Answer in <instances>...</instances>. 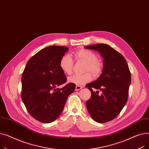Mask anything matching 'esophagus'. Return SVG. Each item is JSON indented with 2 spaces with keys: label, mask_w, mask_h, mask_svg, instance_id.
<instances>
[{
  "label": "esophagus",
  "mask_w": 149,
  "mask_h": 149,
  "mask_svg": "<svg viewBox=\"0 0 149 149\" xmlns=\"http://www.w3.org/2000/svg\"><path fill=\"white\" fill-rule=\"evenodd\" d=\"M81 88H83L82 86H79V85H77L76 87H75V90L76 91H79L80 89H81Z\"/></svg>",
  "instance_id": "obj_1"
}]
</instances>
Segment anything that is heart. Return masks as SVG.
<instances>
[{"instance_id": "heart-1", "label": "heart", "mask_w": 149, "mask_h": 149, "mask_svg": "<svg viewBox=\"0 0 149 149\" xmlns=\"http://www.w3.org/2000/svg\"><path fill=\"white\" fill-rule=\"evenodd\" d=\"M75 56L77 60L86 63L84 72H90L95 77H98L102 72L103 65L98 60L97 55L94 52L87 49H80L75 53ZM73 65L72 58L69 54L64 55L61 58L59 63V66L62 71L68 75L72 74ZM91 80L92 75L89 72L83 75H74L68 79L69 83L77 85H83Z\"/></svg>"}]
</instances>
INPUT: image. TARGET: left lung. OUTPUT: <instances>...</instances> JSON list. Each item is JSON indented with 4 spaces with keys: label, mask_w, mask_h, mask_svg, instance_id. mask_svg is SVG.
<instances>
[{
    "label": "left lung",
    "mask_w": 149,
    "mask_h": 149,
    "mask_svg": "<svg viewBox=\"0 0 149 149\" xmlns=\"http://www.w3.org/2000/svg\"><path fill=\"white\" fill-rule=\"evenodd\" d=\"M85 48L98 51L104 58L102 74L97 80L86 85L91 92L86 106L93 120L106 123L118 116L127 102L131 81L130 70L124 57L108 45L99 43ZM93 88L101 90L102 95L93 91Z\"/></svg>",
    "instance_id": "left-lung-1"
}]
</instances>
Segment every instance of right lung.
I'll use <instances>...</instances> for the list:
<instances>
[{
  "instance_id": "1",
  "label": "right lung",
  "mask_w": 149,
  "mask_h": 149,
  "mask_svg": "<svg viewBox=\"0 0 149 149\" xmlns=\"http://www.w3.org/2000/svg\"><path fill=\"white\" fill-rule=\"evenodd\" d=\"M68 50L65 46L46 47L28 60L23 70L21 98L29 113L38 121L56 120L75 89V84L71 83L57 88L67 81L59 63Z\"/></svg>"
}]
</instances>
